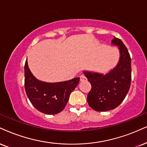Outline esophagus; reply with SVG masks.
<instances>
[{"instance_id": "esophagus-1", "label": "esophagus", "mask_w": 147, "mask_h": 147, "mask_svg": "<svg viewBox=\"0 0 147 147\" xmlns=\"http://www.w3.org/2000/svg\"><path fill=\"white\" fill-rule=\"evenodd\" d=\"M80 82H84L86 80V78L84 75H81L80 76Z\"/></svg>"}]
</instances>
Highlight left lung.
Here are the masks:
<instances>
[{
	"label": "left lung",
	"mask_w": 147,
	"mask_h": 147,
	"mask_svg": "<svg viewBox=\"0 0 147 147\" xmlns=\"http://www.w3.org/2000/svg\"><path fill=\"white\" fill-rule=\"evenodd\" d=\"M112 43L119 46L120 59L117 66L106 75L84 71L91 84L87 101L90 108L97 112L115 109L126 97L131 81V57L121 39L115 37Z\"/></svg>",
	"instance_id": "8db88e82"
}]
</instances>
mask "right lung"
I'll list each match as a JSON object with an SVG mask.
<instances>
[{"label": "right lung", "instance_id": "add662e5", "mask_svg": "<svg viewBox=\"0 0 147 147\" xmlns=\"http://www.w3.org/2000/svg\"><path fill=\"white\" fill-rule=\"evenodd\" d=\"M79 81L80 78H76L65 82H42L32 75L27 60L25 63L24 87L27 97L32 106L42 113L56 115L62 111Z\"/></svg>", "mask_w": 147, "mask_h": 147}]
</instances>
